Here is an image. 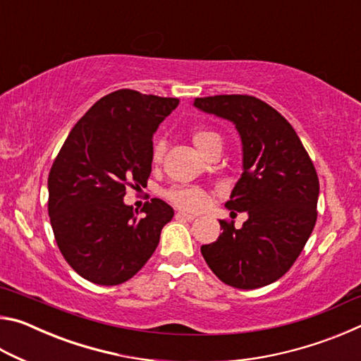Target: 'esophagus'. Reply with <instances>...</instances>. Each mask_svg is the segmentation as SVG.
Here are the masks:
<instances>
[{"mask_svg":"<svg viewBox=\"0 0 361 361\" xmlns=\"http://www.w3.org/2000/svg\"><path fill=\"white\" fill-rule=\"evenodd\" d=\"M175 218H176V219H181V221H192V219H194L195 216H194V215H189V213L178 212V213H175Z\"/></svg>","mask_w":361,"mask_h":361,"instance_id":"obj_1","label":"esophagus"}]
</instances>
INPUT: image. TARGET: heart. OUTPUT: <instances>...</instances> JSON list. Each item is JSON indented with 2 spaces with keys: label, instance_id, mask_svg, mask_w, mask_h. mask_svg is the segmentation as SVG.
I'll return each instance as SVG.
<instances>
[{
  "label": "heart",
  "instance_id": "b5f03b06",
  "mask_svg": "<svg viewBox=\"0 0 361 361\" xmlns=\"http://www.w3.org/2000/svg\"><path fill=\"white\" fill-rule=\"evenodd\" d=\"M192 143L195 148L204 154L213 143H221V138H219V135L215 132L199 129L192 132ZM164 151H166L164 143L156 142L151 151V161L154 164L161 162ZM166 197L181 210L197 212L202 209L207 204V200H209V192L200 186H173L167 189Z\"/></svg>",
  "mask_w": 361,
  "mask_h": 361
}]
</instances>
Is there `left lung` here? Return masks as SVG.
Instances as JSON below:
<instances>
[{
	"mask_svg": "<svg viewBox=\"0 0 361 361\" xmlns=\"http://www.w3.org/2000/svg\"><path fill=\"white\" fill-rule=\"evenodd\" d=\"M194 106L229 119L243 146V173L226 207L247 212L240 229L221 219L223 234L200 247L226 285L255 290L295 264L317 221L319 176L298 133L277 109L252 95H213Z\"/></svg>",
	"mask_w": 361,
	"mask_h": 361,
	"instance_id": "8db88e82",
	"label": "left lung"
}]
</instances>
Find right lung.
Segmentation results:
<instances>
[{"label": "right lung", "instance_id": "add662e5", "mask_svg": "<svg viewBox=\"0 0 361 361\" xmlns=\"http://www.w3.org/2000/svg\"><path fill=\"white\" fill-rule=\"evenodd\" d=\"M178 103L116 90L94 103L60 148L47 178V212L60 253L89 282L111 286L132 279L173 218L161 199L140 212L122 199L129 186H146L152 133Z\"/></svg>", "mask_w": 361, "mask_h": 361}]
</instances>
